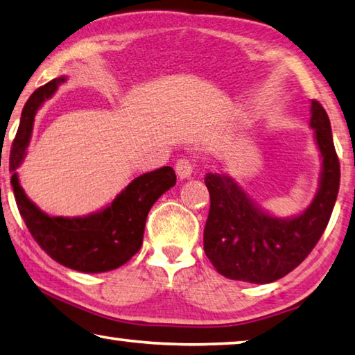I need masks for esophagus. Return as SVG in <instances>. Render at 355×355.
I'll use <instances>...</instances> for the list:
<instances>
[{
  "label": "esophagus",
  "mask_w": 355,
  "mask_h": 355,
  "mask_svg": "<svg viewBox=\"0 0 355 355\" xmlns=\"http://www.w3.org/2000/svg\"><path fill=\"white\" fill-rule=\"evenodd\" d=\"M195 170V164L190 159L184 157L176 162V173L181 179H187L191 176V173Z\"/></svg>",
  "instance_id": "esophagus-1"
}]
</instances>
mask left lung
I'll return each mask as SVG.
<instances>
[{
    "label": "left lung",
    "instance_id": "1",
    "mask_svg": "<svg viewBox=\"0 0 355 355\" xmlns=\"http://www.w3.org/2000/svg\"><path fill=\"white\" fill-rule=\"evenodd\" d=\"M310 126L322 155V173L318 193L300 216L281 220L266 215L231 178L206 174L210 210L204 251L220 275L251 284L275 282L304 262L318 243L337 201L340 160L331 121L316 99H312Z\"/></svg>",
    "mask_w": 355,
    "mask_h": 355
}]
</instances>
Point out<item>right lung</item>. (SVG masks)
<instances>
[{
	"instance_id": "1",
	"label": "right lung",
	"mask_w": 355,
	"mask_h": 355,
	"mask_svg": "<svg viewBox=\"0 0 355 355\" xmlns=\"http://www.w3.org/2000/svg\"><path fill=\"white\" fill-rule=\"evenodd\" d=\"M65 78H55L37 89L24 105L20 126L10 149V184L17 207L39 246L55 262L83 272L115 270L139 252L149 209L176 184L171 166L135 178L110 206L84 218L43 214L28 200L18 184L17 168L24 157L37 107L58 90Z\"/></svg>"
}]
</instances>
